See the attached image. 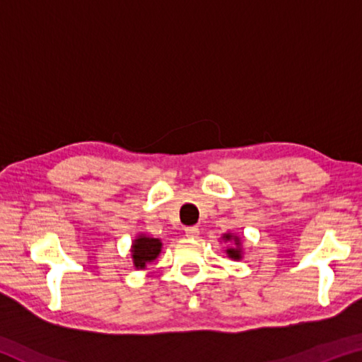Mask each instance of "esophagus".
Instances as JSON below:
<instances>
[{
    "mask_svg": "<svg viewBox=\"0 0 362 362\" xmlns=\"http://www.w3.org/2000/svg\"><path fill=\"white\" fill-rule=\"evenodd\" d=\"M185 236L192 238V240H196V238L199 236V228H198V226H187Z\"/></svg>",
    "mask_w": 362,
    "mask_h": 362,
    "instance_id": "34e87169",
    "label": "esophagus"
}]
</instances>
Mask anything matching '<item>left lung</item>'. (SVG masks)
I'll return each mask as SVG.
<instances>
[{"label":"left lung","mask_w":362,"mask_h":362,"mask_svg":"<svg viewBox=\"0 0 362 362\" xmlns=\"http://www.w3.org/2000/svg\"><path fill=\"white\" fill-rule=\"evenodd\" d=\"M222 240L225 243H233L231 246L225 250L226 254H228L230 259L233 260H240L243 257V247H241V240L238 236L233 235V233H225L222 236Z\"/></svg>","instance_id":"left-lung-1"}]
</instances>
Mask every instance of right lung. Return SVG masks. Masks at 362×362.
<instances>
[{
	"mask_svg": "<svg viewBox=\"0 0 362 362\" xmlns=\"http://www.w3.org/2000/svg\"><path fill=\"white\" fill-rule=\"evenodd\" d=\"M163 243L158 238H150L145 235H139L132 243L131 252H132V262L134 267L137 269H144L146 263H150L156 259L161 252Z\"/></svg>",
	"mask_w": 362,
	"mask_h": 362,
	"instance_id": "right-lung-1",
	"label": "right lung"
}]
</instances>
